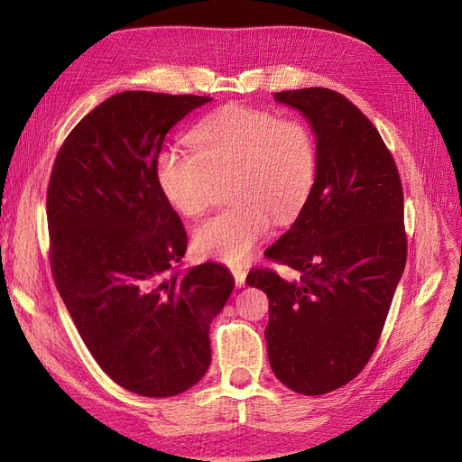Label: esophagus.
<instances>
[{
  "label": "esophagus",
  "instance_id": "1",
  "mask_svg": "<svg viewBox=\"0 0 462 462\" xmlns=\"http://www.w3.org/2000/svg\"><path fill=\"white\" fill-rule=\"evenodd\" d=\"M231 273L235 277V283L236 287H245V282H246V270L243 268V265H233L231 268Z\"/></svg>",
  "mask_w": 462,
  "mask_h": 462
}]
</instances>
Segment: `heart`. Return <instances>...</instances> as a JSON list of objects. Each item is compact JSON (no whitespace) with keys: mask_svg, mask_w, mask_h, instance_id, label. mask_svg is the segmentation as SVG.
<instances>
[{"mask_svg":"<svg viewBox=\"0 0 462 462\" xmlns=\"http://www.w3.org/2000/svg\"><path fill=\"white\" fill-rule=\"evenodd\" d=\"M194 153H160L158 183L165 199L187 217L212 208L221 185L233 202L194 229L202 256L236 263L268 236L272 219L287 226L309 200L318 165L316 138L292 116L229 106L202 119L189 134Z\"/></svg>","mask_w":462,"mask_h":462,"instance_id":"1","label":"heart"}]
</instances>
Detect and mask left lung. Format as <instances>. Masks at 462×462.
Here are the masks:
<instances>
[{
	"instance_id": "left-lung-1",
	"label": "left lung",
	"mask_w": 462,
	"mask_h": 462,
	"mask_svg": "<svg viewBox=\"0 0 462 462\" xmlns=\"http://www.w3.org/2000/svg\"><path fill=\"white\" fill-rule=\"evenodd\" d=\"M302 111L316 134V179L291 229L265 256L300 272L246 275L270 299V366L300 395H324L365 370L407 263L402 185L372 121L339 92L273 94Z\"/></svg>"
}]
</instances>
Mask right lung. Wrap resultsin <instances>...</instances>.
<instances>
[{
	"label": "right lung",
	"instance_id": "obj_1",
	"mask_svg": "<svg viewBox=\"0 0 462 462\" xmlns=\"http://www.w3.org/2000/svg\"><path fill=\"white\" fill-rule=\"evenodd\" d=\"M206 102L144 90L107 97L69 133L48 185L55 285L100 368L143 397L202 380L209 324L235 287L216 262L171 273L187 231L160 189L158 158L173 125Z\"/></svg>",
	"mask_w": 462,
	"mask_h": 462
}]
</instances>
